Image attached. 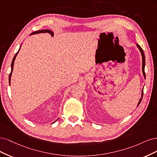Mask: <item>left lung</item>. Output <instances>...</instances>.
Here are the masks:
<instances>
[{
	"label": "left lung",
	"mask_w": 157,
	"mask_h": 157,
	"mask_svg": "<svg viewBox=\"0 0 157 157\" xmlns=\"http://www.w3.org/2000/svg\"><path fill=\"white\" fill-rule=\"evenodd\" d=\"M136 45H137V47H138V49H140V51L141 54V57H142V72H143L144 76V78H145V55H144V51H143L142 48H141L140 46V45L138 44H136ZM143 94H144V88H143V90H142V93H141V98H140V101H139V102H138V106L139 104H140L141 101V99H142Z\"/></svg>",
	"instance_id": "1"
}]
</instances>
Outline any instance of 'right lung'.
Instances as JSON below:
<instances>
[{
  "mask_svg": "<svg viewBox=\"0 0 157 157\" xmlns=\"http://www.w3.org/2000/svg\"><path fill=\"white\" fill-rule=\"evenodd\" d=\"M38 33H49V34H51L52 36H53V35H54V34H53V31H50V30H48V29H45V30H41V31H37L33 32V33H32L31 34V35H32V34H38ZM20 48H21V46H20V48H19V50H18V52L16 53V55H15V56H14V57L13 58L12 62V64H11V72H10V75H9V84H10V79H11V76H12V71H13V69L14 61H15V59H16V57L17 55V53H18V52H19V51ZM55 122H54V123H55Z\"/></svg>",
  "mask_w": 157,
  "mask_h": 157,
  "instance_id": "add662e5",
  "label": "right lung"
}]
</instances>
